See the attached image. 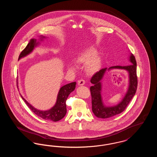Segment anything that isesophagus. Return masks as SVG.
<instances>
[{
  "label": "esophagus",
  "mask_w": 157,
  "mask_h": 157,
  "mask_svg": "<svg viewBox=\"0 0 157 157\" xmlns=\"http://www.w3.org/2000/svg\"><path fill=\"white\" fill-rule=\"evenodd\" d=\"M85 82L83 79H80L78 81V85H79V86H82V85H85Z\"/></svg>",
  "instance_id": "esophagus-1"
}]
</instances>
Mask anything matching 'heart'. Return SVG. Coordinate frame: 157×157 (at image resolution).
I'll use <instances>...</instances> for the list:
<instances>
[{
	"label": "heart",
	"instance_id": "heart-1",
	"mask_svg": "<svg viewBox=\"0 0 157 157\" xmlns=\"http://www.w3.org/2000/svg\"><path fill=\"white\" fill-rule=\"evenodd\" d=\"M97 52V50L95 48L90 46L79 53L75 58V61L78 64L86 63V72L89 74H94L99 71L102 63L101 58L96 56ZM68 67L74 71L76 69V67L72 63L69 64Z\"/></svg>",
	"mask_w": 157,
	"mask_h": 157
}]
</instances>
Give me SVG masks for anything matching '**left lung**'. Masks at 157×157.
Here are the masks:
<instances>
[{"mask_svg":"<svg viewBox=\"0 0 157 157\" xmlns=\"http://www.w3.org/2000/svg\"><path fill=\"white\" fill-rule=\"evenodd\" d=\"M129 61L132 63L127 66H114L101 69L94 75L90 82L93 84L90 87L92 97V109L96 117L100 118H108L124 111L135 94L137 88L136 62L134 56L131 53ZM113 69L125 70L128 74V85L127 91L121 101L117 105L106 106L104 104L101 97V80L104 75Z\"/></svg>","mask_w":157,"mask_h":157,"instance_id":"obj_1","label":"left lung"}]
</instances>
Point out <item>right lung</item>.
<instances>
[{"label":"right lung","instance_id":"right-lung-1","mask_svg":"<svg viewBox=\"0 0 157 157\" xmlns=\"http://www.w3.org/2000/svg\"><path fill=\"white\" fill-rule=\"evenodd\" d=\"M46 38L47 37L46 36L40 35L39 36L38 40L34 38L31 39L29 43L26 46V47L25 48V49L21 53L19 57V60L29 55L33 51V50L36 48H37L38 46L40 45V42H43L44 39ZM17 83V88L19 90L18 82ZM76 85V82H73L62 86L60 88L58 92L55 104L54 105L51 109L45 110V111L40 110L35 108L23 97L21 93H20V95L22 98L23 100L24 101V102H25V103L28 105V106L35 114H36L38 117L42 118L44 120H49V121H52L53 122H56L62 119L65 116L67 113L66 101L69 94L75 90Z\"/></svg>","mask_w":157,"mask_h":157}]
</instances>
